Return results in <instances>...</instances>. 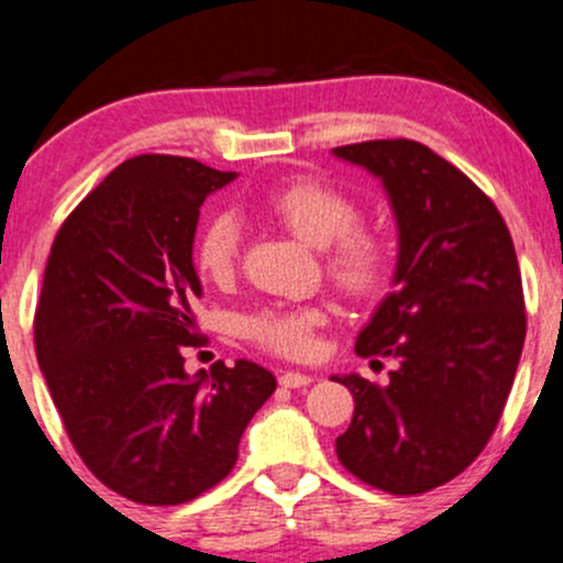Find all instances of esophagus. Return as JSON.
Wrapping results in <instances>:
<instances>
[{
  "label": "esophagus",
  "mask_w": 563,
  "mask_h": 563,
  "mask_svg": "<svg viewBox=\"0 0 563 563\" xmlns=\"http://www.w3.org/2000/svg\"><path fill=\"white\" fill-rule=\"evenodd\" d=\"M277 382H280V387L286 389H302L313 384V376H308V373H297V371H283L280 376H277Z\"/></svg>",
  "instance_id": "obj_1"
}]
</instances>
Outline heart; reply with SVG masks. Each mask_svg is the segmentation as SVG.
<instances>
[{
    "label": "heart",
    "instance_id": "obj_1",
    "mask_svg": "<svg viewBox=\"0 0 563 563\" xmlns=\"http://www.w3.org/2000/svg\"><path fill=\"white\" fill-rule=\"evenodd\" d=\"M261 209L308 245L323 247L329 280L349 297H373L387 283L391 269L387 231L360 223V203L340 187L318 176H294L264 192ZM240 247L242 225L236 214H209L192 242L196 269L212 283H229L240 261ZM321 321L323 313L313 305H283L247 316L242 332L264 351L299 360L313 351Z\"/></svg>",
    "mask_w": 563,
    "mask_h": 563
}]
</instances>
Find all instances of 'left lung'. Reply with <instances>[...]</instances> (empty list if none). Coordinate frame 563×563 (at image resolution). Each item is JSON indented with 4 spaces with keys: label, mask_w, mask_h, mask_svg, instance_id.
Segmentation results:
<instances>
[{
    "label": "left lung",
    "mask_w": 563,
    "mask_h": 563,
    "mask_svg": "<svg viewBox=\"0 0 563 563\" xmlns=\"http://www.w3.org/2000/svg\"><path fill=\"white\" fill-rule=\"evenodd\" d=\"M334 155L382 176L400 229L395 291L356 338V354L397 367L384 387L334 376L354 395L334 446L365 485L417 496L463 474L501 419L526 340L518 255L496 203L419 141Z\"/></svg>",
    "instance_id": "left-lung-1"
}]
</instances>
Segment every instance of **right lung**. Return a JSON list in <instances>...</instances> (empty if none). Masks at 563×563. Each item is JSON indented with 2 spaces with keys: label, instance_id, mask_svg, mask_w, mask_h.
I'll use <instances>...</instances> for the list:
<instances>
[{
  "label": "right lung",
  "instance_id": "obj_1",
  "mask_svg": "<svg viewBox=\"0 0 563 563\" xmlns=\"http://www.w3.org/2000/svg\"><path fill=\"white\" fill-rule=\"evenodd\" d=\"M192 157L124 161L67 214L45 264L35 351L84 465L119 496L174 507L234 468L247 422L277 387L255 362L185 373L201 297L192 236L229 185Z\"/></svg>",
  "mask_w": 563,
  "mask_h": 563
}]
</instances>
